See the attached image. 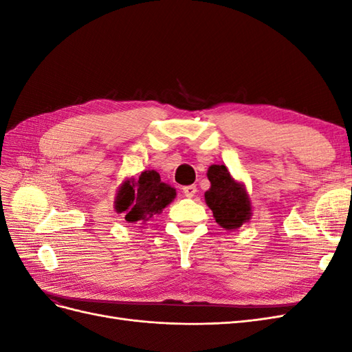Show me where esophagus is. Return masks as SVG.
Here are the masks:
<instances>
[{
    "label": "esophagus",
    "instance_id": "1",
    "mask_svg": "<svg viewBox=\"0 0 352 352\" xmlns=\"http://www.w3.org/2000/svg\"><path fill=\"white\" fill-rule=\"evenodd\" d=\"M184 194H185V197H188V198H190V197H194V195L197 194V186H195V185H189V186H184Z\"/></svg>",
    "mask_w": 352,
    "mask_h": 352
}]
</instances>
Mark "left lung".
<instances>
[{
  "label": "left lung",
  "instance_id": "8db88e82",
  "mask_svg": "<svg viewBox=\"0 0 352 352\" xmlns=\"http://www.w3.org/2000/svg\"><path fill=\"white\" fill-rule=\"evenodd\" d=\"M207 176L211 188L206 192V202L216 221L226 230L241 228L251 216L245 189L230 176L226 166H211Z\"/></svg>",
  "mask_w": 352,
  "mask_h": 352
}]
</instances>
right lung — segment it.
Returning a JSON list of instances; mask_svg holds the SVG:
<instances>
[{
	"mask_svg": "<svg viewBox=\"0 0 352 352\" xmlns=\"http://www.w3.org/2000/svg\"><path fill=\"white\" fill-rule=\"evenodd\" d=\"M176 190L162 182L155 170L142 172L138 180H126L116 199V210L129 223L150 219L172 202Z\"/></svg>",
	"mask_w": 352,
	"mask_h": 352,
	"instance_id": "obj_1",
	"label": "right lung"
}]
</instances>
